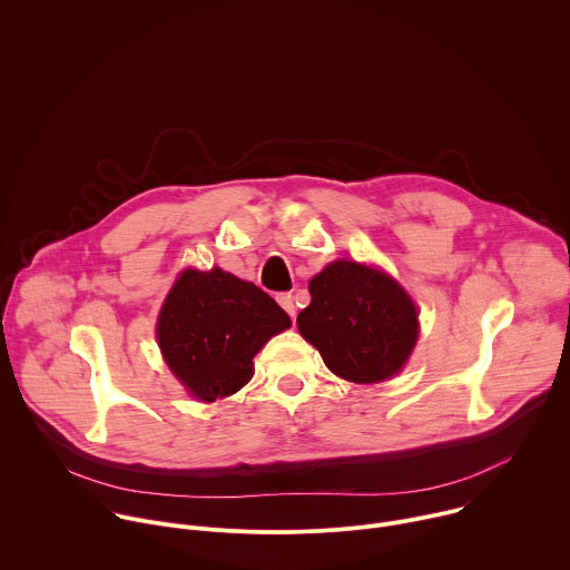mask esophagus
Masks as SVG:
<instances>
[{"label":"esophagus","instance_id":"esophagus-1","mask_svg":"<svg viewBox=\"0 0 570 570\" xmlns=\"http://www.w3.org/2000/svg\"><path fill=\"white\" fill-rule=\"evenodd\" d=\"M276 301H278V305L292 316V318H296V303H294V296L289 294V292H285V294H278L276 296Z\"/></svg>","mask_w":570,"mask_h":570}]
</instances>
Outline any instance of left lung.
Instances as JSON below:
<instances>
[{
    "label": "left lung",
    "instance_id": "8db88e82",
    "mask_svg": "<svg viewBox=\"0 0 570 570\" xmlns=\"http://www.w3.org/2000/svg\"><path fill=\"white\" fill-rule=\"evenodd\" d=\"M312 303L298 314V332L341 379L379 383L407 361L419 314L410 296L387 274L336 261L309 283Z\"/></svg>",
    "mask_w": 570,
    "mask_h": 570
}]
</instances>
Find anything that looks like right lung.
Here are the masks:
<instances>
[{"mask_svg":"<svg viewBox=\"0 0 570 570\" xmlns=\"http://www.w3.org/2000/svg\"><path fill=\"white\" fill-rule=\"evenodd\" d=\"M289 325L281 305L254 283L218 267L187 269L160 309L158 343L187 392L216 401L254 376L252 358Z\"/></svg>","mask_w":570,"mask_h":570,"instance_id":"1","label":"right lung"}]
</instances>
